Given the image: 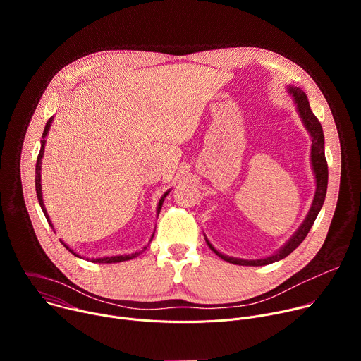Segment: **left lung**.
Returning <instances> with one entry per match:
<instances>
[{
    "mask_svg": "<svg viewBox=\"0 0 361 361\" xmlns=\"http://www.w3.org/2000/svg\"><path fill=\"white\" fill-rule=\"evenodd\" d=\"M290 94L293 95L295 104H297V110L300 113V117L305 126V128L308 130L312 135V164H313V170L316 174V183H317V188H316V195L312 204V209L308 212L304 223L300 226V228L295 231V234L290 238V241L281 248L274 255L267 257V259L263 260H240V259H233V257L224 255L221 252H219L209 240H205L209 244V247L219 255L221 259L227 263H233L237 266H266V264H271L274 262L283 260L288 254H291L301 243L302 240L307 237L308 231L313 227L317 214L320 213L324 200H326V192H327V183H329V167H327V160L324 156V134H323V128L320 121L317 120V117L313 114L310 104H308L307 95L304 94L302 90L297 88V87H290L288 88Z\"/></svg>",
    "mask_w": 361,
    "mask_h": 361,
    "instance_id": "1",
    "label": "left lung"
}]
</instances>
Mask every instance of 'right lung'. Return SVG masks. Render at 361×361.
<instances>
[{
  "label": "right lung",
  "mask_w": 361,
  "mask_h": 361,
  "mask_svg": "<svg viewBox=\"0 0 361 361\" xmlns=\"http://www.w3.org/2000/svg\"><path fill=\"white\" fill-rule=\"evenodd\" d=\"M51 121H53V118H49V120L47 121V126H45L44 133H42V138H45V135H47V133H48V130H49ZM44 145H45V140H41V149H39V154H38V157H37V166H35V191H37V198H38V202H39L41 209H42V213H44V216H45V219H47V221H48V224L51 226V228L54 230V227H53V224H51L49 217H48V214H47V210H45V207H44V202H42V194H41V174H39V171H41V160H42V156H44ZM167 194H169V191L161 197V200H160V202H159V213H160V210H161L163 201H164V198H166V195H167ZM152 235H154V234H152ZM151 240H152V237H151ZM63 244H64V243H63ZM64 247H66L71 254H74V255L80 257V255H78V254H75V252H74V251H73L67 244H64ZM145 248H147V247H144L141 251H137V252H134V254H128V255L102 257V259H91V262H92V263H120V262H127V260H131L133 257H137L138 254H141Z\"/></svg>",
  "instance_id": "right-lung-1"
}]
</instances>
